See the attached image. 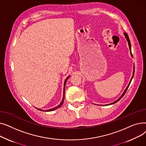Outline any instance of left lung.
<instances>
[{
	"label": "left lung",
	"mask_w": 146,
	"mask_h": 146,
	"mask_svg": "<svg viewBox=\"0 0 146 146\" xmlns=\"http://www.w3.org/2000/svg\"><path fill=\"white\" fill-rule=\"evenodd\" d=\"M124 35H125V38L127 39V41H128V45H129V51H130V53H131V56L133 57V54H132V52H131V42H130V40H129V37H128V34H127V33H124ZM134 71H133V76H132V78H131V80H130V82H129V84H128V85L127 86V87L126 88V89H125V90H124V92H123V94H122V95L117 99V101H115V102H112V103H111V104H108V105H112V104H115V103H117V102H118L120 99L124 96V95H125V94L126 93V91L127 90V89H128V87H129V85H130V83H131V80H132V79H133V76H134Z\"/></svg>",
	"instance_id": "1"
}]
</instances>
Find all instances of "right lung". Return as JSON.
I'll list each match as a JSON object with an SVG mask.
<instances>
[{
  "mask_svg": "<svg viewBox=\"0 0 146 146\" xmlns=\"http://www.w3.org/2000/svg\"><path fill=\"white\" fill-rule=\"evenodd\" d=\"M69 77H70V76H68V77L66 79V80H65V81H64V89H63V99H62V101H61V102H60V104L57 106H56L55 108H51V109H50V110H44V111H45V112H50V111H54V110H57V109H58V108H59L60 107H61V105H63V102H64V95H65V86H66V82H67V79L69 78ZM37 110H40V111H44V110H40V109H38V108H36Z\"/></svg>",
  "mask_w": 146,
  "mask_h": 146,
  "instance_id": "add662e5",
  "label": "right lung"
}]
</instances>
